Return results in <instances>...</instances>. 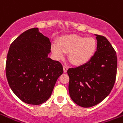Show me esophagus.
<instances>
[{
    "label": "esophagus",
    "mask_w": 123,
    "mask_h": 123,
    "mask_svg": "<svg viewBox=\"0 0 123 123\" xmlns=\"http://www.w3.org/2000/svg\"><path fill=\"white\" fill-rule=\"evenodd\" d=\"M67 70H68V67L65 65H63V71H64V73L67 72Z\"/></svg>",
    "instance_id": "34e87169"
}]
</instances>
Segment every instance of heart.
<instances>
[{
	"label": "heart",
	"instance_id": "obj_1",
	"mask_svg": "<svg viewBox=\"0 0 123 123\" xmlns=\"http://www.w3.org/2000/svg\"><path fill=\"white\" fill-rule=\"evenodd\" d=\"M97 49V42L93 37H86L78 35L62 36L58 42L52 44L51 50L56 59L61 60L65 52L73 65L82 66L91 61Z\"/></svg>",
	"mask_w": 123,
	"mask_h": 123
}]
</instances>
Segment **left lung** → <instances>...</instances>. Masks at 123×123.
Returning a JSON list of instances; mask_svg holds the SVG:
<instances>
[{"mask_svg": "<svg viewBox=\"0 0 123 123\" xmlns=\"http://www.w3.org/2000/svg\"><path fill=\"white\" fill-rule=\"evenodd\" d=\"M97 50L89 62L67 71L72 100L83 108L101 102L111 93L116 80L117 53L105 37L96 35Z\"/></svg>", "mask_w": 123, "mask_h": 123, "instance_id": "1", "label": "left lung"}]
</instances>
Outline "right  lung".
Instances as JSON below:
<instances>
[{
	"instance_id": "add662e5",
	"label": "right lung",
	"mask_w": 123,
	"mask_h": 123,
	"mask_svg": "<svg viewBox=\"0 0 123 123\" xmlns=\"http://www.w3.org/2000/svg\"><path fill=\"white\" fill-rule=\"evenodd\" d=\"M50 48L49 38L37 27L21 33L10 46L6 79L13 93L25 103L39 105L47 101L63 73L61 63L48 56Z\"/></svg>"
}]
</instances>
